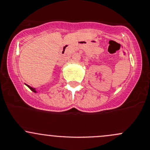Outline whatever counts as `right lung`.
<instances>
[{
    "instance_id": "right-lung-1",
    "label": "right lung",
    "mask_w": 150,
    "mask_h": 150,
    "mask_svg": "<svg viewBox=\"0 0 150 150\" xmlns=\"http://www.w3.org/2000/svg\"><path fill=\"white\" fill-rule=\"evenodd\" d=\"M26 85H27V86H28V87L29 88V89H30L32 91V92H35V93H38V92H37V90H36V89H35V88H33V87H32V86H30L27 85V84H26Z\"/></svg>"
}]
</instances>
